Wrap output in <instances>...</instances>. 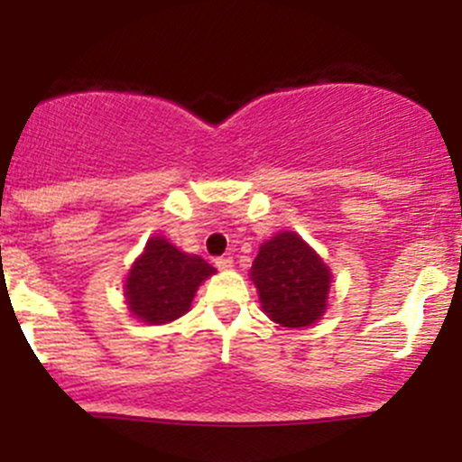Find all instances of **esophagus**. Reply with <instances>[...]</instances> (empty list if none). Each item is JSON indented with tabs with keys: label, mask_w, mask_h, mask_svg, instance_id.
Segmentation results:
<instances>
[{
	"label": "esophagus",
	"mask_w": 462,
	"mask_h": 462,
	"mask_svg": "<svg viewBox=\"0 0 462 462\" xmlns=\"http://www.w3.org/2000/svg\"><path fill=\"white\" fill-rule=\"evenodd\" d=\"M215 264H217V269H221V272H226V269L235 267V261H232L230 256H221V258H217Z\"/></svg>",
	"instance_id": "1"
}]
</instances>
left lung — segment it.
I'll return each instance as SVG.
<instances>
[{"instance_id": "8db88e82", "label": "left lung", "mask_w": 462, "mask_h": 462, "mask_svg": "<svg viewBox=\"0 0 462 462\" xmlns=\"http://www.w3.org/2000/svg\"><path fill=\"white\" fill-rule=\"evenodd\" d=\"M249 275L263 310L280 326L306 328L326 312L332 273L295 232H280L264 241Z\"/></svg>"}]
</instances>
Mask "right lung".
<instances>
[{"label":"right lung","mask_w":462,"mask_h":462,"mask_svg":"<svg viewBox=\"0 0 462 462\" xmlns=\"http://www.w3.org/2000/svg\"><path fill=\"white\" fill-rule=\"evenodd\" d=\"M213 273L215 267L204 258L152 236L125 278V301L136 319L169 323L189 312L198 286Z\"/></svg>","instance_id":"obj_1"}]
</instances>
